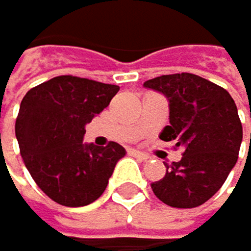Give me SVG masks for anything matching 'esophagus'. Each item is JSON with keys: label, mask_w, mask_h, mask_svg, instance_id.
<instances>
[{"label": "esophagus", "mask_w": 251, "mask_h": 251, "mask_svg": "<svg viewBox=\"0 0 251 251\" xmlns=\"http://www.w3.org/2000/svg\"><path fill=\"white\" fill-rule=\"evenodd\" d=\"M128 154L133 155V157H136V158H140V160H148V158H149V155L140 152V151H135V149H130V151H128Z\"/></svg>", "instance_id": "34e87169"}]
</instances>
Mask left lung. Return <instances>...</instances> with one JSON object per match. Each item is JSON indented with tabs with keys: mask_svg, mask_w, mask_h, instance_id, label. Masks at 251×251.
Wrapping results in <instances>:
<instances>
[{
	"mask_svg": "<svg viewBox=\"0 0 251 251\" xmlns=\"http://www.w3.org/2000/svg\"><path fill=\"white\" fill-rule=\"evenodd\" d=\"M145 86L170 102V126L160 140L184 148L182 158L165 163L167 175L151 189L171 207L201 206L219 192L237 162L242 143L237 106L226 89L187 72L157 76Z\"/></svg>",
	"mask_w": 251,
	"mask_h": 251,
	"instance_id": "1",
	"label": "left lung"
}]
</instances>
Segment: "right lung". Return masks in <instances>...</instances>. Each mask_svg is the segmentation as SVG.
<instances>
[{"label": "right lung", "instance_id": "obj_1", "mask_svg": "<svg viewBox=\"0 0 251 251\" xmlns=\"http://www.w3.org/2000/svg\"><path fill=\"white\" fill-rule=\"evenodd\" d=\"M119 86L61 75L29 89L20 103L15 136L25 167L47 197L80 207L105 192L126 149L115 141L84 145V126L103 111Z\"/></svg>", "mask_w": 251, "mask_h": 251}]
</instances>
